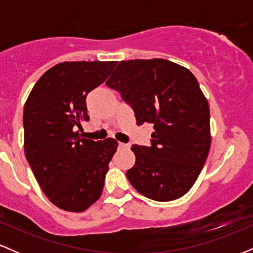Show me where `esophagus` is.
Listing matches in <instances>:
<instances>
[{"instance_id":"34e87169","label":"esophagus","mask_w":253,"mask_h":253,"mask_svg":"<svg viewBox=\"0 0 253 253\" xmlns=\"http://www.w3.org/2000/svg\"><path fill=\"white\" fill-rule=\"evenodd\" d=\"M119 147H120V149H129V144L119 143Z\"/></svg>"}]
</instances>
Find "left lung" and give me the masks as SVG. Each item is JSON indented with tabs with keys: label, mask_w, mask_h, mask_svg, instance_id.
<instances>
[{
	"label": "left lung",
	"mask_w": 253,
	"mask_h": 253,
	"mask_svg": "<svg viewBox=\"0 0 253 253\" xmlns=\"http://www.w3.org/2000/svg\"><path fill=\"white\" fill-rule=\"evenodd\" d=\"M106 85L132 107L136 125L152 124L151 146L133 145L130 184L161 202L187 194L201 172L211 147L210 107L188 69L165 59L119 63Z\"/></svg>",
	"instance_id": "1"
}]
</instances>
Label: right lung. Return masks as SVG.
Listing matches in <instances>:
<instances>
[{"label": "right lung", "instance_id": "obj_1", "mask_svg": "<svg viewBox=\"0 0 253 253\" xmlns=\"http://www.w3.org/2000/svg\"><path fill=\"white\" fill-rule=\"evenodd\" d=\"M117 62H64L47 70L32 89L24 108L25 155L48 200L68 211L96 202L118 147L108 138H81L89 121L86 95L102 84Z\"/></svg>", "mask_w": 253, "mask_h": 253}]
</instances>
